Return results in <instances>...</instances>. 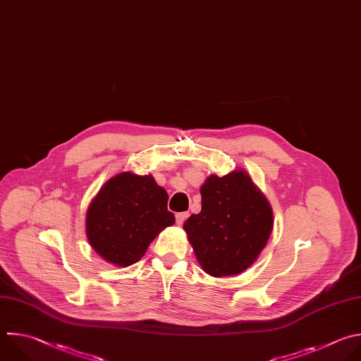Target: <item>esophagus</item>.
<instances>
[{
	"label": "esophagus",
	"instance_id": "34e87169",
	"mask_svg": "<svg viewBox=\"0 0 361 361\" xmlns=\"http://www.w3.org/2000/svg\"><path fill=\"white\" fill-rule=\"evenodd\" d=\"M188 216H190L188 212H178V214L176 215V222H177V225H183L184 221H185Z\"/></svg>",
	"mask_w": 361,
	"mask_h": 361
}]
</instances>
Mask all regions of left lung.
Wrapping results in <instances>:
<instances>
[{"mask_svg":"<svg viewBox=\"0 0 361 361\" xmlns=\"http://www.w3.org/2000/svg\"><path fill=\"white\" fill-rule=\"evenodd\" d=\"M272 226L268 200L241 170L209 176L201 187V212L184 222L198 262L215 278L250 268L265 248Z\"/></svg>","mask_w":361,"mask_h":361,"instance_id":"left-lung-1","label":"left lung"}]
</instances>
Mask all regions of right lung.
<instances>
[{
	"mask_svg": "<svg viewBox=\"0 0 361 361\" xmlns=\"http://www.w3.org/2000/svg\"><path fill=\"white\" fill-rule=\"evenodd\" d=\"M169 195L152 176L120 173L89 205L86 233L92 248L110 264L129 267L142 259L153 239L176 216Z\"/></svg>",
	"mask_w": 361,
	"mask_h": 361,
	"instance_id": "add662e5",
	"label": "right lung"
}]
</instances>
